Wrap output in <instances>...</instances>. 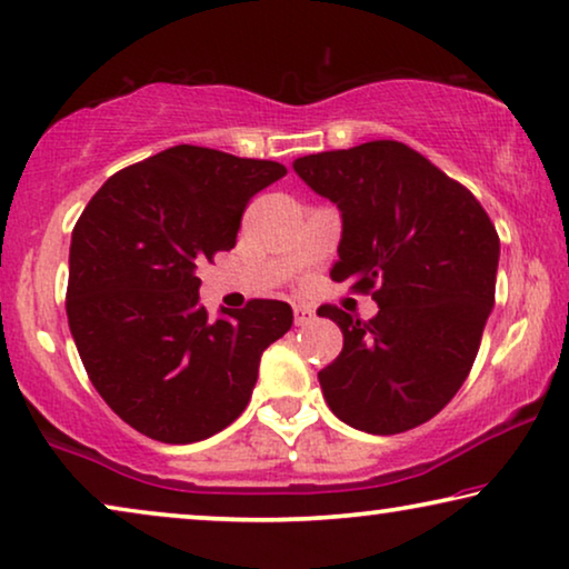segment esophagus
<instances>
[{"label":"esophagus","mask_w":569,"mask_h":569,"mask_svg":"<svg viewBox=\"0 0 569 569\" xmlns=\"http://www.w3.org/2000/svg\"><path fill=\"white\" fill-rule=\"evenodd\" d=\"M313 308L308 306H295V326H306L310 323V318H313Z\"/></svg>","instance_id":"34e87169"}]
</instances>
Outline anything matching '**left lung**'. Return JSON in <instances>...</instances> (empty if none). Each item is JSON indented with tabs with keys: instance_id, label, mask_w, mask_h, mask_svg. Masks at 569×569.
Here are the masks:
<instances>
[{
	"instance_id": "obj_1",
	"label": "left lung",
	"mask_w": 569,
	"mask_h": 569,
	"mask_svg": "<svg viewBox=\"0 0 569 569\" xmlns=\"http://www.w3.org/2000/svg\"><path fill=\"white\" fill-rule=\"evenodd\" d=\"M292 168L341 212L331 279L378 302L370 321L318 308L345 333L318 372L323 399L355 430L407 432L453 399L477 360L495 306V224L466 186L393 139L306 154Z\"/></svg>"
}]
</instances>
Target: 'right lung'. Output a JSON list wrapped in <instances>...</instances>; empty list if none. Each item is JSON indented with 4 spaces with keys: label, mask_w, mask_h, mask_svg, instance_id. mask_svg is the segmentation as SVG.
<instances>
[{
    "label": "right lung",
    "mask_w": 569,
    "mask_h": 569,
    "mask_svg": "<svg viewBox=\"0 0 569 569\" xmlns=\"http://www.w3.org/2000/svg\"><path fill=\"white\" fill-rule=\"evenodd\" d=\"M282 176L279 162L178 144L108 178L77 220L69 331L96 391L147 438L186 446L236 422L263 349L290 331L282 300L222 308L212 321L197 277Z\"/></svg>",
    "instance_id": "right-lung-1"
}]
</instances>
